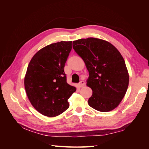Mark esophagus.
Returning <instances> with one entry per match:
<instances>
[{"instance_id":"esophagus-1","label":"esophagus","mask_w":149,"mask_h":149,"mask_svg":"<svg viewBox=\"0 0 149 149\" xmlns=\"http://www.w3.org/2000/svg\"><path fill=\"white\" fill-rule=\"evenodd\" d=\"M84 81H81L78 83V86L79 87V88H82V87H83L84 86Z\"/></svg>"}]
</instances>
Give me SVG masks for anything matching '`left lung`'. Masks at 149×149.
<instances>
[{"label":"left lung","mask_w":149,"mask_h":149,"mask_svg":"<svg viewBox=\"0 0 149 149\" xmlns=\"http://www.w3.org/2000/svg\"><path fill=\"white\" fill-rule=\"evenodd\" d=\"M73 48L89 71L88 86L93 90L88 104L101 112L118 107L129 86L125 61L114 45L104 40L88 38L75 40Z\"/></svg>","instance_id":"obj_1"}]
</instances>
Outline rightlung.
<instances>
[{"label":"right lung","mask_w":149,"mask_h":149,"mask_svg":"<svg viewBox=\"0 0 149 149\" xmlns=\"http://www.w3.org/2000/svg\"><path fill=\"white\" fill-rule=\"evenodd\" d=\"M72 42L52 43L35 54L24 79L26 95L31 105L42 114L55 117L69 107L68 100L76 88L66 82L64 67Z\"/></svg>","instance_id":"right-lung-1"}]
</instances>
